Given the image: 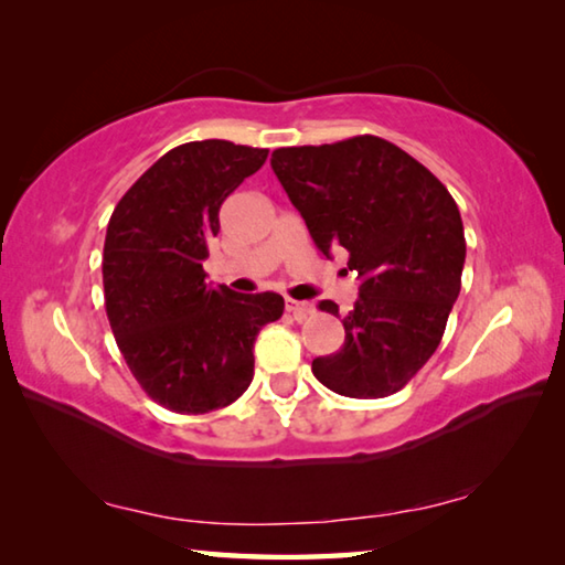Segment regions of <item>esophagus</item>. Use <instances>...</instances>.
<instances>
[{
	"label": "esophagus",
	"instance_id": "1",
	"mask_svg": "<svg viewBox=\"0 0 565 565\" xmlns=\"http://www.w3.org/2000/svg\"><path fill=\"white\" fill-rule=\"evenodd\" d=\"M286 311L289 313H294V319L296 321H303V319H309L313 311V303H309V301H296V299H286Z\"/></svg>",
	"mask_w": 565,
	"mask_h": 565
}]
</instances>
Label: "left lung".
<instances>
[{"instance_id": "8db88e82", "label": "left lung", "mask_w": 565, "mask_h": 565, "mask_svg": "<svg viewBox=\"0 0 565 565\" xmlns=\"http://www.w3.org/2000/svg\"><path fill=\"white\" fill-rule=\"evenodd\" d=\"M271 169L323 256L347 248L359 301L343 347L313 359L323 386L351 398L404 388L434 356L461 291L463 222L424 164L371 134L321 147H284ZM339 317V306L321 301Z\"/></svg>"}]
</instances>
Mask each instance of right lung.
Segmentation results:
<instances>
[{"mask_svg": "<svg viewBox=\"0 0 565 565\" xmlns=\"http://www.w3.org/2000/svg\"><path fill=\"white\" fill-rule=\"evenodd\" d=\"M269 149L224 139L167 151L114 206L104 238V306L134 379L174 414H209L254 379V341L281 319L274 291L212 289L202 262L218 209Z\"/></svg>", "mask_w": 565, "mask_h": 565, "instance_id": "1", "label": "right lung"}]
</instances>
